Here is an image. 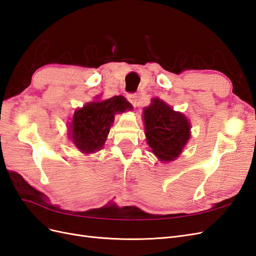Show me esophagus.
<instances>
[{
    "instance_id": "esophagus-1",
    "label": "esophagus",
    "mask_w": 256,
    "mask_h": 256,
    "mask_svg": "<svg viewBox=\"0 0 256 256\" xmlns=\"http://www.w3.org/2000/svg\"><path fill=\"white\" fill-rule=\"evenodd\" d=\"M126 98L128 100L133 104L134 107H136V104H137V98H138V96H137L136 94H128L126 95Z\"/></svg>"
}]
</instances>
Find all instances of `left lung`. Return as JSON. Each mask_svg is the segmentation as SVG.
<instances>
[{
	"instance_id": "1",
	"label": "left lung",
	"mask_w": 256,
	"mask_h": 256,
	"mask_svg": "<svg viewBox=\"0 0 256 256\" xmlns=\"http://www.w3.org/2000/svg\"><path fill=\"white\" fill-rule=\"evenodd\" d=\"M146 140L152 152L163 161H173L180 154L190 137V123L182 112L152 98V104L144 109Z\"/></svg>"
}]
</instances>
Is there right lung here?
Here are the masks:
<instances>
[{
    "instance_id": "1",
    "label": "right lung",
    "mask_w": 256,
    "mask_h": 256,
    "mask_svg": "<svg viewBox=\"0 0 256 256\" xmlns=\"http://www.w3.org/2000/svg\"><path fill=\"white\" fill-rule=\"evenodd\" d=\"M132 109V104L123 96L88 102L74 111L69 126V138L82 154L96 152L107 140L114 114Z\"/></svg>"
}]
</instances>
